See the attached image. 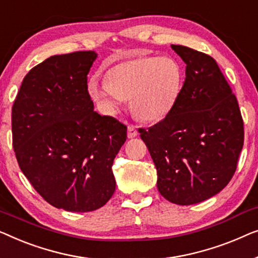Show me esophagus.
Here are the masks:
<instances>
[{"label": "esophagus", "mask_w": 258, "mask_h": 258, "mask_svg": "<svg viewBox=\"0 0 258 258\" xmlns=\"http://www.w3.org/2000/svg\"><path fill=\"white\" fill-rule=\"evenodd\" d=\"M138 136V131L136 130V127L134 126H128L127 128V137L130 138V139H132V138H136Z\"/></svg>", "instance_id": "esophagus-1"}]
</instances>
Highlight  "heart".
Returning <instances> with one entry per match:
<instances>
[{
  "instance_id": "b5f03b06",
  "label": "heart",
  "mask_w": 258,
  "mask_h": 258,
  "mask_svg": "<svg viewBox=\"0 0 258 258\" xmlns=\"http://www.w3.org/2000/svg\"><path fill=\"white\" fill-rule=\"evenodd\" d=\"M181 82V69L172 58L143 56L114 65L103 81L92 77L89 92L108 115L118 114L126 98H131V108L138 118L157 122L173 110Z\"/></svg>"
}]
</instances>
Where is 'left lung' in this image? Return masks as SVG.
Returning a JSON list of instances; mask_svg holds the SVG:
<instances>
[{"label": "left lung", "instance_id": "left-lung-1", "mask_svg": "<svg viewBox=\"0 0 258 258\" xmlns=\"http://www.w3.org/2000/svg\"><path fill=\"white\" fill-rule=\"evenodd\" d=\"M186 63V79L173 110L140 128L158 173V190L180 206L220 193L236 170L244 131L238 103L214 58L170 45Z\"/></svg>", "mask_w": 258, "mask_h": 258}]
</instances>
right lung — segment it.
Listing matches in <instances>:
<instances>
[{
    "label": "right lung",
    "mask_w": 258,
    "mask_h": 258,
    "mask_svg": "<svg viewBox=\"0 0 258 258\" xmlns=\"http://www.w3.org/2000/svg\"><path fill=\"white\" fill-rule=\"evenodd\" d=\"M97 53L46 58L25 76L12 111L17 162L36 191L67 212H92L115 189L112 165L127 127L93 111L88 74Z\"/></svg>",
    "instance_id": "add662e5"
}]
</instances>
